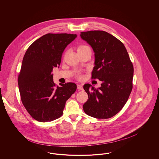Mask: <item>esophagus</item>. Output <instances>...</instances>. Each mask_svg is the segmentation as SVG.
I'll list each match as a JSON object with an SVG mask.
<instances>
[{
  "mask_svg": "<svg viewBox=\"0 0 159 159\" xmlns=\"http://www.w3.org/2000/svg\"><path fill=\"white\" fill-rule=\"evenodd\" d=\"M77 89L78 90H81V91L83 90V86L81 84H77Z\"/></svg>",
  "mask_w": 159,
  "mask_h": 159,
  "instance_id": "esophagus-1",
  "label": "esophagus"
}]
</instances>
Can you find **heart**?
Returning <instances> with one entry per match:
<instances>
[{
  "label": "heart",
  "mask_w": 159,
  "mask_h": 159,
  "mask_svg": "<svg viewBox=\"0 0 159 159\" xmlns=\"http://www.w3.org/2000/svg\"><path fill=\"white\" fill-rule=\"evenodd\" d=\"M89 48V46H88L86 45L79 46L78 47L77 51H78V50H81V49H84V48ZM78 78H79V79H80V78H82V76H81V75H78Z\"/></svg>",
  "instance_id": "1"
}]
</instances>
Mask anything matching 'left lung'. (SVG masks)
I'll return each instance as SVG.
<instances>
[{"label": "left lung", "instance_id": "1", "mask_svg": "<svg viewBox=\"0 0 159 159\" xmlns=\"http://www.w3.org/2000/svg\"><path fill=\"white\" fill-rule=\"evenodd\" d=\"M95 52V66L92 79L102 81L95 88L85 84L88 95L83 110L97 119H109L118 113L126 103L133 88L134 66L125 46L120 40L104 31L80 33Z\"/></svg>", "mask_w": 159, "mask_h": 159}]
</instances>
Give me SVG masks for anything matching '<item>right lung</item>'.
Returning <instances> with one entry per match:
<instances>
[{
    "label": "right lung",
    "mask_w": 159,
    "mask_h": 159,
    "mask_svg": "<svg viewBox=\"0 0 159 159\" xmlns=\"http://www.w3.org/2000/svg\"><path fill=\"white\" fill-rule=\"evenodd\" d=\"M77 34L48 33L35 40L23 58L18 84L23 106L37 121L54 120L62 115L66 102L77 89L75 83L57 86L51 74L60 66L62 53Z\"/></svg>",
    "instance_id": "add662e5"
}]
</instances>
